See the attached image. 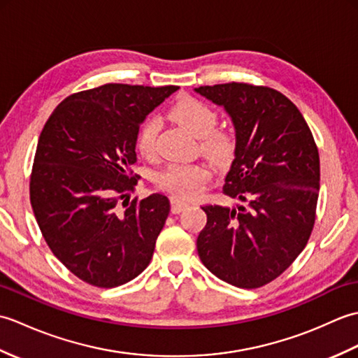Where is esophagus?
Returning <instances> with one entry per match:
<instances>
[{
  "instance_id": "1",
  "label": "esophagus",
  "mask_w": 358,
  "mask_h": 358,
  "mask_svg": "<svg viewBox=\"0 0 358 358\" xmlns=\"http://www.w3.org/2000/svg\"><path fill=\"white\" fill-rule=\"evenodd\" d=\"M189 206V203L180 200L178 196H171V209L172 214H180L181 210H185Z\"/></svg>"
}]
</instances>
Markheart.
<instances>
[{"label":"heart","instance_id":"obj_1","mask_svg":"<svg viewBox=\"0 0 358 358\" xmlns=\"http://www.w3.org/2000/svg\"><path fill=\"white\" fill-rule=\"evenodd\" d=\"M172 117L196 138H201L204 154L218 164H224L234 154V138L226 132L214 131L218 121L217 112L195 98H185L173 106ZM159 129L158 120L144 121L136 136V149L144 157L155 154V140ZM210 178L209 167L203 164H169L158 173L157 183L178 196H195Z\"/></svg>","mask_w":358,"mask_h":358}]
</instances>
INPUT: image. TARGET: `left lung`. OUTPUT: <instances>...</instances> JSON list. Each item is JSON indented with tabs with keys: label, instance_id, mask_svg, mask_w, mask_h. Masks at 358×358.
<instances>
[{
	"label": "left lung",
	"instance_id": "8db88e82",
	"mask_svg": "<svg viewBox=\"0 0 358 358\" xmlns=\"http://www.w3.org/2000/svg\"><path fill=\"white\" fill-rule=\"evenodd\" d=\"M194 90L231 117L235 152L223 192L246 203L203 206L208 222L196 250L220 280L260 287L292 264L313 232L320 191L314 136L278 90L245 83Z\"/></svg>",
	"mask_w": 358,
	"mask_h": 358
}]
</instances>
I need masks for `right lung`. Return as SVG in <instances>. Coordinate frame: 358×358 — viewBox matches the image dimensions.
I'll return each instance as SVG.
<instances>
[{
    "label": "right lung",
    "mask_w": 358,
    "mask_h": 358,
    "mask_svg": "<svg viewBox=\"0 0 358 358\" xmlns=\"http://www.w3.org/2000/svg\"><path fill=\"white\" fill-rule=\"evenodd\" d=\"M177 89L104 85L67 96L45 121L30 203L53 255L89 285H124L152 260L171 203L162 194L129 201L131 166L140 124Z\"/></svg>",
    "instance_id": "obj_1"
}]
</instances>
